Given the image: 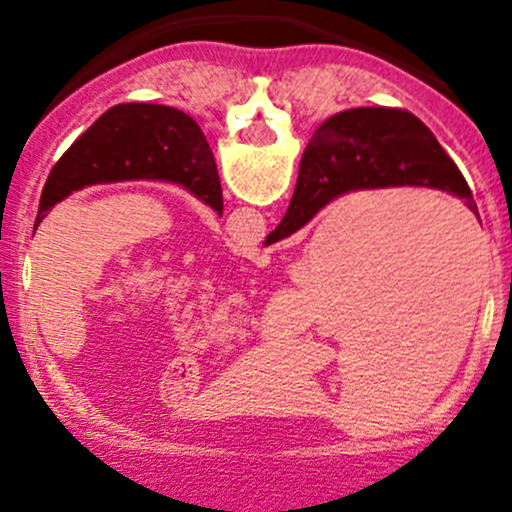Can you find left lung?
<instances>
[{
	"instance_id": "obj_1",
	"label": "left lung",
	"mask_w": 512,
	"mask_h": 512,
	"mask_svg": "<svg viewBox=\"0 0 512 512\" xmlns=\"http://www.w3.org/2000/svg\"><path fill=\"white\" fill-rule=\"evenodd\" d=\"M160 180L223 215L218 165L198 123L153 103L113 106L61 156L46 178L34 230L56 203L89 185Z\"/></svg>"
}]
</instances>
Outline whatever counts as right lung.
<instances>
[{
  "label": "right lung",
  "mask_w": 512,
  "mask_h": 512,
  "mask_svg": "<svg viewBox=\"0 0 512 512\" xmlns=\"http://www.w3.org/2000/svg\"><path fill=\"white\" fill-rule=\"evenodd\" d=\"M404 185L446 190L478 213L461 170L416 116L396 108L337 113L314 131L304 148L292 203L265 245H275L302 230L339 195Z\"/></svg>",
  "instance_id": "add662e5"
}]
</instances>
